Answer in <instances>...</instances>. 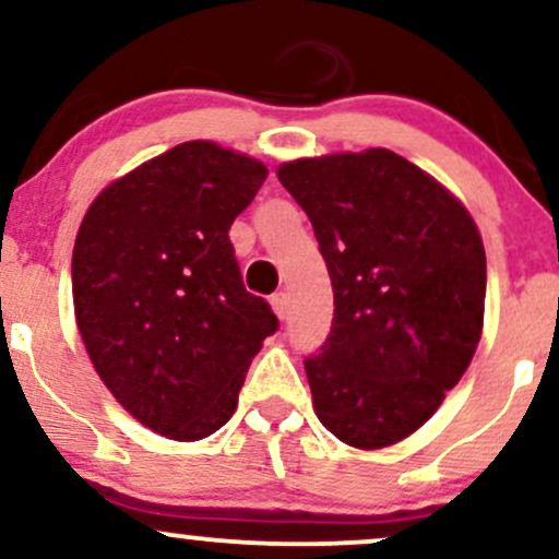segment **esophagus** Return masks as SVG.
I'll use <instances>...</instances> for the list:
<instances>
[{
	"mask_svg": "<svg viewBox=\"0 0 559 559\" xmlns=\"http://www.w3.org/2000/svg\"><path fill=\"white\" fill-rule=\"evenodd\" d=\"M271 305H273L275 316L284 320L288 316V292H275L271 297Z\"/></svg>",
	"mask_w": 559,
	"mask_h": 559,
	"instance_id": "esophagus-1",
	"label": "esophagus"
}]
</instances>
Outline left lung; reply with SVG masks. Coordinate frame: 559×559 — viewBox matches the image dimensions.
Returning <instances> with one entry per match:
<instances>
[{
	"instance_id": "1",
	"label": "left lung",
	"mask_w": 559,
	"mask_h": 559,
	"mask_svg": "<svg viewBox=\"0 0 559 559\" xmlns=\"http://www.w3.org/2000/svg\"><path fill=\"white\" fill-rule=\"evenodd\" d=\"M278 181L310 217L333 323L305 360L320 423L357 449L418 431L484 329L480 234L439 181L389 150L294 159Z\"/></svg>"
}]
</instances>
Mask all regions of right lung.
<instances>
[{"mask_svg": "<svg viewBox=\"0 0 559 559\" xmlns=\"http://www.w3.org/2000/svg\"><path fill=\"white\" fill-rule=\"evenodd\" d=\"M267 168L186 141L107 186L73 247V305L105 386L152 431L197 441L226 426L249 362L278 331L243 288L230 223Z\"/></svg>", "mask_w": 559, "mask_h": 559, "instance_id": "add662e5", "label": "right lung"}]
</instances>
